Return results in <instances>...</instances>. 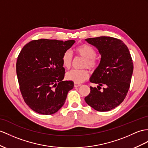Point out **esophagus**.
Listing matches in <instances>:
<instances>
[{
  "label": "esophagus",
  "instance_id": "34e87169",
  "mask_svg": "<svg viewBox=\"0 0 148 148\" xmlns=\"http://www.w3.org/2000/svg\"><path fill=\"white\" fill-rule=\"evenodd\" d=\"M81 86V84H76V83H75L74 84L75 87H78V86Z\"/></svg>",
  "mask_w": 148,
  "mask_h": 148
}]
</instances>
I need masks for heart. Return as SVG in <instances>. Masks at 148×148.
<instances>
[{"instance_id": "b5f03b06", "label": "heart", "mask_w": 148, "mask_h": 148, "mask_svg": "<svg viewBox=\"0 0 148 148\" xmlns=\"http://www.w3.org/2000/svg\"><path fill=\"white\" fill-rule=\"evenodd\" d=\"M75 51L78 56L85 59L83 68H88L90 70L95 69L97 63L95 58L97 52L92 46L88 45H82L75 48ZM62 63L63 66L67 69L71 66L73 63V56L69 50L64 51L63 54ZM88 77V71L86 70H72L66 73V78L67 80L76 84L84 82L87 80Z\"/></svg>"}]
</instances>
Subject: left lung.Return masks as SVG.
Returning <instances> with one entry per match:
<instances>
[{
  "label": "left lung",
  "instance_id": "left-lung-1",
  "mask_svg": "<svg viewBox=\"0 0 148 148\" xmlns=\"http://www.w3.org/2000/svg\"><path fill=\"white\" fill-rule=\"evenodd\" d=\"M85 41L98 49L101 59L90 78V82L98 86H90L85 100L97 111H109L123 102L130 87L134 68L130 52L123 41L112 37L92 38ZM101 86L104 88L100 91Z\"/></svg>",
  "mask_w": 148,
  "mask_h": 148
}]
</instances>
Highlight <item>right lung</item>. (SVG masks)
Returning <instances> with one entry per match:
<instances>
[{
    "instance_id": "1",
    "label": "right lung",
    "mask_w": 148,
    "mask_h": 148,
    "mask_svg": "<svg viewBox=\"0 0 148 148\" xmlns=\"http://www.w3.org/2000/svg\"><path fill=\"white\" fill-rule=\"evenodd\" d=\"M75 42L40 39L25 45L17 57L16 73L24 102L36 112L56 113L63 105L71 81H63L64 68L62 58Z\"/></svg>"
}]
</instances>
